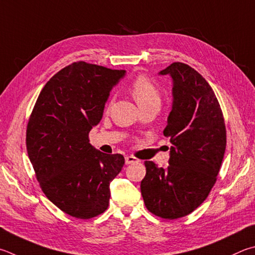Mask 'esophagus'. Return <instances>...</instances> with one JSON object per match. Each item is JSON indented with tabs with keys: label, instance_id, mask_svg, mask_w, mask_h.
<instances>
[{
	"label": "esophagus",
	"instance_id": "obj_1",
	"mask_svg": "<svg viewBox=\"0 0 255 255\" xmlns=\"http://www.w3.org/2000/svg\"><path fill=\"white\" fill-rule=\"evenodd\" d=\"M138 160L137 158H135V157H132V156H127L126 157V164L127 165H130V164H135V163H138Z\"/></svg>",
	"mask_w": 255,
	"mask_h": 255
}]
</instances>
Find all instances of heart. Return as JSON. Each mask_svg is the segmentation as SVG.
<instances>
[{"label": "heart", "mask_w": 255, "mask_h": 255, "mask_svg": "<svg viewBox=\"0 0 255 255\" xmlns=\"http://www.w3.org/2000/svg\"><path fill=\"white\" fill-rule=\"evenodd\" d=\"M130 90L133 98L136 99L137 104L139 106L149 103V101H159V94L156 87L145 76L136 78L131 83Z\"/></svg>", "instance_id": "obj_1"}]
</instances>
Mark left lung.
<instances>
[{
  "instance_id": "obj_1",
  "label": "left lung",
  "mask_w": 255,
  "mask_h": 255,
  "mask_svg": "<svg viewBox=\"0 0 255 255\" xmlns=\"http://www.w3.org/2000/svg\"><path fill=\"white\" fill-rule=\"evenodd\" d=\"M159 76L173 81L172 112L164 135L172 142L168 167L145 161L140 183L147 210L175 220L200 206L216 182L226 147L223 114L214 91L196 70L174 62Z\"/></svg>"
}]
</instances>
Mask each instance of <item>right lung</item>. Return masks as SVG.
Here are the masks:
<instances>
[{
  "label": "right lung",
  "instance_id": "add662e5",
  "mask_svg": "<svg viewBox=\"0 0 255 255\" xmlns=\"http://www.w3.org/2000/svg\"><path fill=\"white\" fill-rule=\"evenodd\" d=\"M126 70L73 62L45 83L26 128L27 155L49 200L77 219H91L109 205L110 182L125 164L89 142L110 91Z\"/></svg>",
  "mask_w": 255,
  "mask_h": 255
}]
</instances>
